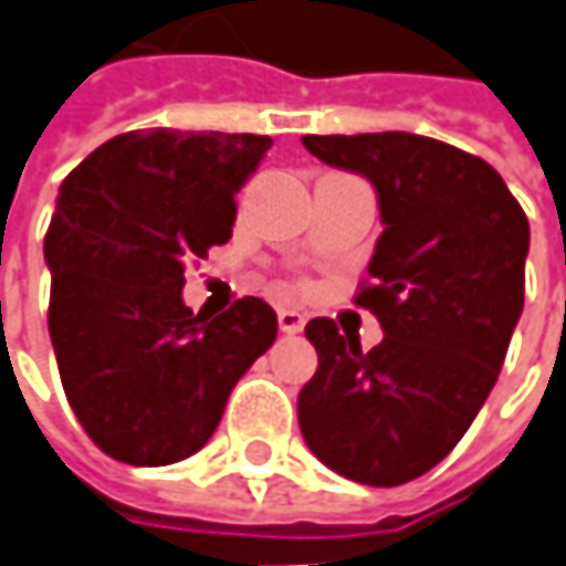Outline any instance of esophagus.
I'll return each instance as SVG.
<instances>
[{"label": "esophagus", "mask_w": 566, "mask_h": 566, "mask_svg": "<svg viewBox=\"0 0 566 566\" xmlns=\"http://www.w3.org/2000/svg\"><path fill=\"white\" fill-rule=\"evenodd\" d=\"M303 325H306L303 313H297V310H279V328H282L284 335H297V332H303Z\"/></svg>", "instance_id": "obj_1"}]
</instances>
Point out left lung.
I'll return each instance as SVG.
<instances>
[{"label":"left lung","mask_w":566,"mask_h":566,"mask_svg":"<svg viewBox=\"0 0 566 566\" xmlns=\"http://www.w3.org/2000/svg\"><path fill=\"white\" fill-rule=\"evenodd\" d=\"M303 147L376 187L385 231L354 301L385 338L363 350L332 319L306 322L319 366L297 419L328 470L388 489L448 458L495 388L523 313L530 222L485 159L432 137L306 134Z\"/></svg>","instance_id":"1"}]
</instances>
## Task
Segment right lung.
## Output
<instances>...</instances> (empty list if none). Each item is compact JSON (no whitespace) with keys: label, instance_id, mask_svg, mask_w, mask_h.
Listing matches in <instances>:
<instances>
[{"label":"right lung","instance_id":"obj_1","mask_svg":"<svg viewBox=\"0 0 566 566\" xmlns=\"http://www.w3.org/2000/svg\"><path fill=\"white\" fill-rule=\"evenodd\" d=\"M269 147L260 134L127 130L59 187L43 241L50 338L71 410L108 458L166 467L197 454L275 342L260 297L212 319L181 301L185 263L231 238L234 193Z\"/></svg>","mask_w":566,"mask_h":566}]
</instances>
